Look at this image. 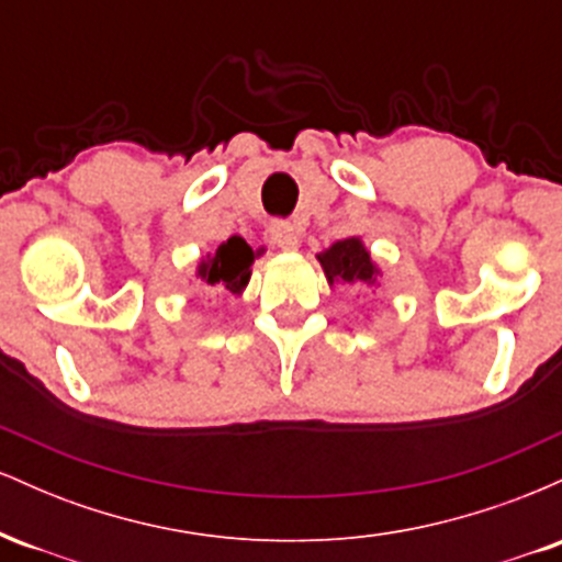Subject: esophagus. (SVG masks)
<instances>
[{
	"label": "esophagus",
	"mask_w": 562,
	"mask_h": 562,
	"mask_svg": "<svg viewBox=\"0 0 562 562\" xmlns=\"http://www.w3.org/2000/svg\"><path fill=\"white\" fill-rule=\"evenodd\" d=\"M301 227L295 222H285V218H274L272 224H269V237H272V243L277 248L282 250H295L301 245Z\"/></svg>",
	"instance_id": "34e87169"
}]
</instances>
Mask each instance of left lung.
Returning a JSON list of instances; mask_svg holds the SVG:
<instances>
[{
  "label": "left lung",
  "mask_w": 562,
  "mask_h": 562,
  "mask_svg": "<svg viewBox=\"0 0 562 562\" xmlns=\"http://www.w3.org/2000/svg\"><path fill=\"white\" fill-rule=\"evenodd\" d=\"M319 263L325 269L327 280L333 282H346V285L357 288H370L375 285V267H372L370 254L364 250V245L357 237H348V240L335 243L330 250L319 254Z\"/></svg>",
  "instance_id": "obj_1"
}]
</instances>
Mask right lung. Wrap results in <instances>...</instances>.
Segmentation results:
<instances>
[{
  "label": "right lung",
  "mask_w": 562,
  "mask_h": 562,
  "mask_svg": "<svg viewBox=\"0 0 562 562\" xmlns=\"http://www.w3.org/2000/svg\"><path fill=\"white\" fill-rule=\"evenodd\" d=\"M256 254L243 237H229L227 243H222L216 248V254L211 259L200 263L198 274L205 285L214 290H232V293H240L250 277V263H254Z\"/></svg>",
  "instance_id": "add662e5"
}]
</instances>
